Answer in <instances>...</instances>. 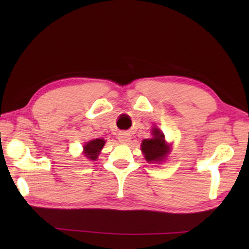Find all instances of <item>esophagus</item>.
Listing matches in <instances>:
<instances>
[{
    "instance_id": "1",
    "label": "esophagus",
    "mask_w": 249,
    "mask_h": 249,
    "mask_svg": "<svg viewBox=\"0 0 249 249\" xmlns=\"http://www.w3.org/2000/svg\"><path fill=\"white\" fill-rule=\"evenodd\" d=\"M117 138H119L120 142H123V144H127V142H129V141H130V135L128 133H121V134H119Z\"/></svg>"
}]
</instances>
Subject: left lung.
I'll return each instance as SVG.
<instances>
[{
    "mask_svg": "<svg viewBox=\"0 0 249 249\" xmlns=\"http://www.w3.org/2000/svg\"><path fill=\"white\" fill-rule=\"evenodd\" d=\"M153 137L142 142V151L148 162H161L169 154L170 145L165 141V135L160 129L154 127L151 130Z\"/></svg>",
    "mask_w": 249,
    "mask_h": 249,
    "instance_id": "8db88e82",
    "label": "left lung"
}]
</instances>
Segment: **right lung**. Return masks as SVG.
Masks as SVG:
<instances>
[{
	"mask_svg": "<svg viewBox=\"0 0 249 249\" xmlns=\"http://www.w3.org/2000/svg\"><path fill=\"white\" fill-rule=\"evenodd\" d=\"M105 144V141L103 138H96V140H92L88 142L86 145L83 146V154L88 159L90 160H96L99 157V154L102 150L103 146Z\"/></svg>",
	"mask_w": 249,
	"mask_h": 249,
	"instance_id": "right-lung-1",
	"label": "right lung"
}]
</instances>
